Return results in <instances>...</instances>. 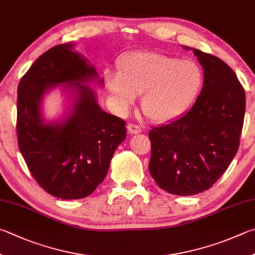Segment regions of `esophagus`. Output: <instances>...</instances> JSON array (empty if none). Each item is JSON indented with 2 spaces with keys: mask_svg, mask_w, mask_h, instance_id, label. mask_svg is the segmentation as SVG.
Returning <instances> with one entry per match:
<instances>
[{
  "mask_svg": "<svg viewBox=\"0 0 255 255\" xmlns=\"http://www.w3.org/2000/svg\"><path fill=\"white\" fill-rule=\"evenodd\" d=\"M127 129H128V132L131 133V135L132 133H139L141 131V128L135 124H128Z\"/></svg>",
  "mask_w": 255,
  "mask_h": 255,
  "instance_id": "esophagus-1",
  "label": "esophagus"
}]
</instances>
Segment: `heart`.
<instances>
[{"label": "heart", "instance_id": "b5f03b06", "mask_svg": "<svg viewBox=\"0 0 255 255\" xmlns=\"http://www.w3.org/2000/svg\"><path fill=\"white\" fill-rule=\"evenodd\" d=\"M202 71L195 62L155 52L125 55L118 62V76L108 78V88L120 109L141 94L140 107L156 122L179 113L196 95Z\"/></svg>", "mask_w": 255, "mask_h": 255}]
</instances>
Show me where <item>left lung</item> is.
<instances>
[{
	"label": "left lung",
	"mask_w": 255,
	"mask_h": 255,
	"mask_svg": "<svg viewBox=\"0 0 255 255\" xmlns=\"http://www.w3.org/2000/svg\"><path fill=\"white\" fill-rule=\"evenodd\" d=\"M193 52L204 69L200 96L187 113L148 133L151 177L179 196L204 192L224 174L239 149L245 113V92L232 69L215 55Z\"/></svg>",
	"instance_id": "left-lung-1"
}]
</instances>
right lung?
Segmentation results:
<instances>
[{"mask_svg":"<svg viewBox=\"0 0 255 255\" xmlns=\"http://www.w3.org/2000/svg\"><path fill=\"white\" fill-rule=\"evenodd\" d=\"M71 48L67 43L49 49L17 86L18 149L36 183L62 200H79L94 193L108 173L116 148L126 138V122L101 110L95 92L81 85L98 75ZM59 83L75 86L78 99L64 122L44 124L40 99Z\"/></svg>","mask_w":255,"mask_h":255,"instance_id":"1","label":"right lung"}]
</instances>
